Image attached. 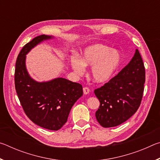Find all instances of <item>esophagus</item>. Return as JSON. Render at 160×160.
Segmentation results:
<instances>
[{"label": "esophagus", "instance_id": "obj_1", "mask_svg": "<svg viewBox=\"0 0 160 160\" xmlns=\"http://www.w3.org/2000/svg\"><path fill=\"white\" fill-rule=\"evenodd\" d=\"M90 89H89L88 87H85V88H83V93L85 94H88L90 93Z\"/></svg>", "mask_w": 160, "mask_h": 160}]
</instances>
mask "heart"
I'll return each instance as SVG.
<instances>
[{
	"label": "heart",
	"mask_w": 160,
	"mask_h": 160,
	"mask_svg": "<svg viewBox=\"0 0 160 160\" xmlns=\"http://www.w3.org/2000/svg\"><path fill=\"white\" fill-rule=\"evenodd\" d=\"M121 56L118 51L108 46L97 44L90 46L83 51L81 58L72 56L70 63L77 74H82L85 66H92L90 76L97 83L109 81L120 66Z\"/></svg>",
	"instance_id": "heart-1"
}]
</instances>
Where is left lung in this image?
Returning <instances> with one entry per match:
<instances>
[{
	"mask_svg": "<svg viewBox=\"0 0 160 160\" xmlns=\"http://www.w3.org/2000/svg\"><path fill=\"white\" fill-rule=\"evenodd\" d=\"M145 81L144 63L136 49L126 66L94 91L100 102L95 113L100 125L104 128L117 126L131 118L141 103Z\"/></svg>",
	"mask_w": 160,
	"mask_h": 160,
	"instance_id": "1",
	"label": "left lung"
}]
</instances>
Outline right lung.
Instances as JSON below:
<instances>
[{"instance_id":"obj_1","label":"right lung","mask_w":160,"mask_h":160,"mask_svg":"<svg viewBox=\"0 0 160 160\" xmlns=\"http://www.w3.org/2000/svg\"><path fill=\"white\" fill-rule=\"evenodd\" d=\"M53 38L42 34L24 46L15 63V86L25 114L42 128L58 131L66 123L75 102L82 95L79 83L58 78L39 82L29 76L26 69V54L40 42Z\"/></svg>"}]
</instances>
